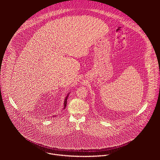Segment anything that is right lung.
<instances>
[{"mask_svg":"<svg viewBox=\"0 0 160 160\" xmlns=\"http://www.w3.org/2000/svg\"><path fill=\"white\" fill-rule=\"evenodd\" d=\"M68 94L67 95V97H66V98H65V102H64V109L66 108V107H67V99H68Z\"/></svg>","mask_w":160,"mask_h":160,"instance_id":"obj_1","label":"right lung"}]
</instances>
